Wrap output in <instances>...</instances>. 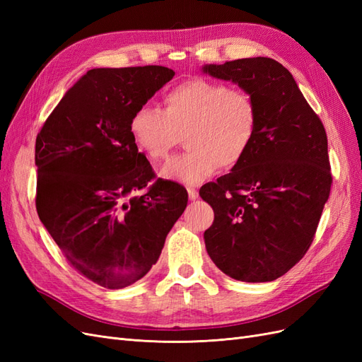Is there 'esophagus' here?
I'll return each instance as SVG.
<instances>
[{"mask_svg": "<svg viewBox=\"0 0 362 362\" xmlns=\"http://www.w3.org/2000/svg\"><path fill=\"white\" fill-rule=\"evenodd\" d=\"M187 193H189V199L190 201H196V199L199 198V193H198V190H196L194 187H189Z\"/></svg>", "mask_w": 362, "mask_h": 362, "instance_id": "34e87169", "label": "esophagus"}]
</instances>
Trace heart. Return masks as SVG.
<instances>
[{
    "label": "heart",
    "mask_w": 362,
    "mask_h": 362,
    "mask_svg": "<svg viewBox=\"0 0 362 362\" xmlns=\"http://www.w3.org/2000/svg\"><path fill=\"white\" fill-rule=\"evenodd\" d=\"M258 107L254 96L221 81L193 78L164 96V112L140 105L129 119L139 152L160 163L187 133V154L173 157L160 170L168 181L196 185L221 169L237 168L255 141Z\"/></svg>",
    "instance_id": "obj_1"
}]
</instances>
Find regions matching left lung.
I'll list each match as a JSON object with an SVG mask.
<instances>
[{
    "label": "left lung",
    "mask_w": 362,
    "mask_h": 362,
    "mask_svg": "<svg viewBox=\"0 0 362 362\" xmlns=\"http://www.w3.org/2000/svg\"><path fill=\"white\" fill-rule=\"evenodd\" d=\"M202 71L238 84L258 107L255 141L245 160L199 190L214 210L204 233L206 252L233 279L275 281L306 254L329 198L325 127L276 60L238 59Z\"/></svg>",
    "instance_id": "left-lung-1"
}]
</instances>
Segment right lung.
Segmentation results:
<instances>
[{"label":"right lung","mask_w":362,"mask_h":362,"mask_svg":"<svg viewBox=\"0 0 362 362\" xmlns=\"http://www.w3.org/2000/svg\"><path fill=\"white\" fill-rule=\"evenodd\" d=\"M173 75L164 66L87 71L36 139L40 222L69 264L105 288L144 278L187 206L177 182L148 187L154 172L129 133L133 113Z\"/></svg>","instance_id":"right-lung-1"}]
</instances>
